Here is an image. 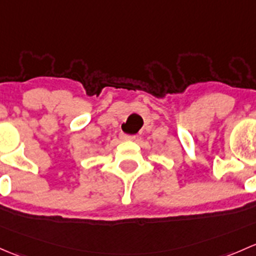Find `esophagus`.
<instances>
[{
  "label": "esophagus",
  "mask_w": 256,
  "mask_h": 256,
  "mask_svg": "<svg viewBox=\"0 0 256 256\" xmlns=\"http://www.w3.org/2000/svg\"><path fill=\"white\" fill-rule=\"evenodd\" d=\"M120 138L122 139V140H134V139H136V136H129V134L120 133Z\"/></svg>",
  "instance_id": "1"
}]
</instances>
